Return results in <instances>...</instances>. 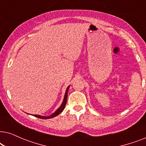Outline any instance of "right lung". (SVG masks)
Listing matches in <instances>:
<instances>
[{"mask_svg": "<svg viewBox=\"0 0 146 146\" xmlns=\"http://www.w3.org/2000/svg\"><path fill=\"white\" fill-rule=\"evenodd\" d=\"M69 88H70V86L67 88L66 90V93H65L64 98V100L62 102V104H61L59 108H58L56 110V111L54 113H53L52 114H51L50 115H49V116H43V115H33L34 116H35V117H38V118H41V119H50V118H52V117H54L56 116V115H58L60 113H61L62 111L64 110V108H65V106H66V104L67 96H68V92Z\"/></svg>", "mask_w": 146, "mask_h": 146, "instance_id": "obj_1", "label": "right lung"}]
</instances>
